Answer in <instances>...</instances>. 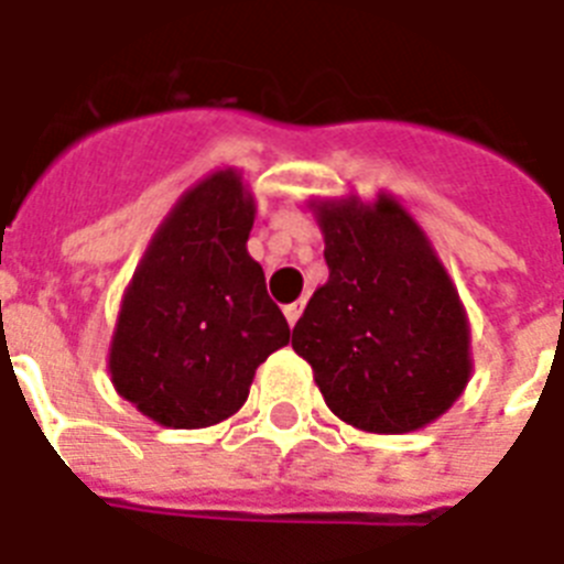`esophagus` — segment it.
Listing matches in <instances>:
<instances>
[{
	"label": "esophagus",
	"mask_w": 564,
	"mask_h": 564,
	"mask_svg": "<svg viewBox=\"0 0 564 564\" xmlns=\"http://www.w3.org/2000/svg\"><path fill=\"white\" fill-rule=\"evenodd\" d=\"M300 315H303V300H297V303H291V306H285V317H288V324H291V327L297 324Z\"/></svg>",
	"instance_id": "34e87169"
}]
</instances>
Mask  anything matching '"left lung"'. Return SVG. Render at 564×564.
<instances>
[{"label":"left lung","instance_id":"obj_1","mask_svg":"<svg viewBox=\"0 0 564 564\" xmlns=\"http://www.w3.org/2000/svg\"><path fill=\"white\" fill-rule=\"evenodd\" d=\"M315 207L329 279L291 345L327 408L371 434H408L446 413L467 387L469 324L425 231L395 198Z\"/></svg>","mask_w":564,"mask_h":564}]
</instances>
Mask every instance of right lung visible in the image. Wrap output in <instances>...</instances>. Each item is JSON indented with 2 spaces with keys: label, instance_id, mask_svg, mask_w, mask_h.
Returning <instances> with one entry per match:
<instances>
[{
  "label": "right lung",
  "instance_id": "1",
  "mask_svg": "<svg viewBox=\"0 0 564 564\" xmlns=\"http://www.w3.org/2000/svg\"><path fill=\"white\" fill-rule=\"evenodd\" d=\"M256 202L235 169L198 181L151 237L109 345L116 392L166 427L243 408L256 368L291 327L247 252Z\"/></svg>",
  "mask_w": 564,
  "mask_h": 564
}]
</instances>
